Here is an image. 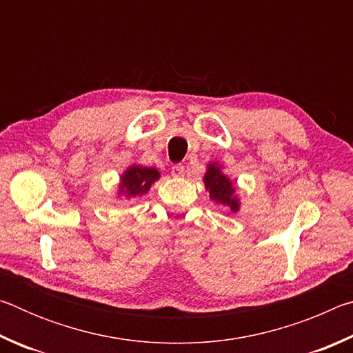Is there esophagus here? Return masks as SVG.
<instances>
[{"mask_svg":"<svg viewBox=\"0 0 353 353\" xmlns=\"http://www.w3.org/2000/svg\"><path fill=\"white\" fill-rule=\"evenodd\" d=\"M171 174L174 176V177H183V174H185V166L183 165H174L171 168Z\"/></svg>","mask_w":353,"mask_h":353,"instance_id":"34e87169","label":"esophagus"}]
</instances>
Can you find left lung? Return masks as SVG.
Instances as JSON below:
<instances>
[{
    "label": "left lung",
    "instance_id": "left-lung-1",
    "mask_svg": "<svg viewBox=\"0 0 353 353\" xmlns=\"http://www.w3.org/2000/svg\"><path fill=\"white\" fill-rule=\"evenodd\" d=\"M205 188L210 193V199L219 204L229 205L232 212H238L240 204H238V198L235 196V188L229 177H225L221 168L216 163L208 165V170L204 176Z\"/></svg>",
    "mask_w": 353,
    "mask_h": 353
}]
</instances>
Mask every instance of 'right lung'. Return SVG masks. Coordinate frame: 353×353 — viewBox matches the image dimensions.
Returning <instances> with one entry per match:
<instances>
[{"label": "right lung", "mask_w": 353, "mask_h": 353, "mask_svg": "<svg viewBox=\"0 0 353 353\" xmlns=\"http://www.w3.org/2000/svg\"><path fill=\"white\" fill-rule=\"evenodd\" d=\"M160 177V172L155 168H145L140 165L129 166L126 172L121 176L119 183V194H126L129 198L145 194L151 188L152 182Z\"/></svg>", "instance_id": "right-lung-1"}]
</instances>
